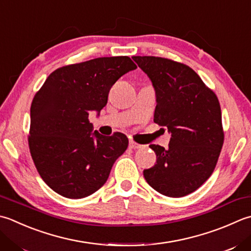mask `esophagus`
I'll return each instance as SVG.
<instances>
[{"mask_svg": "<svg viewBox=\"0 0 251 251\" xmlns=\"http://www.w3.org/2000/svg\"><path fill=\"white\" fill-rule=\"evenodd\" d=\"M128 146H129V148L130 149H139V148H141V145H139V144H136L135 141H132V140H129V144H128Z\"/></svg>", "mask_w": 251, "mask_h": 251, "instance_id": "obj_1", "label": "esophagus"}]
</instances>
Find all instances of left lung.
<instances>
[{"label":"left lung","mask_w":251,"mask_h":251,"mask_svg":"<svg viewBox=\"0 0 251 251\" xmlns=\"http://www.w3.org/2000/svg\"><path fill=\"white\" fill-rule=\"evenodd\" d=\"M132 60L154 88V123L168 127L171 134L168 149L150 145L156 163L144 176L158 193L184 197L197 190L217 165L224 141L218 97L185 64L155 56Z\"/></svg>","instance_id":"obj_1"}]
</instances>
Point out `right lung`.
Wrapping results in <instances>:
<instances>
[{
  "label": "right lung",
  "instance_id": "obj_1",
  "mask_svg": "<svg viewBox=\"0 0 251 251\" xmlns=\"http://www.w3.org/2000/svg\"><path fill=\"white\" fill-rule=\"evenodd\" d=\"M136 64L128 56L98 57L50 74L30 107L29 149L38 173L63 197L80 199L100 189L128 147L122 132L102 136L88 120L106 105L112 86Z\"/></svg>",
  "mask_w": 251,
  "mask_h": 251
}]
</instances>
